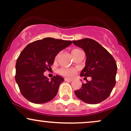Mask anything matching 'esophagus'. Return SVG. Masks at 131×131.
I'll list each match as a JSON object with an SVG mask.
<instances>
[{
	"mask_svg": "<svg viewBox=\"0 0 131 131\" xmlns=\"http://www.w3.org/2000/svg\"><path fill=\"white\" fill-rule=\"evenodd\" d=\"M64 81H67V82H71L72 79H68V78H65V79H64Z\"/></svg>",
	"mask_w": 131,
	"mask_h": 131,
	"instance_id": "obj_1",
	"label": "esophagus"
}]
</instances>
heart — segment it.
<instances>
[{"mask_svg": "<svg viewBox=\"0 0 131 131\" xmlns=\"http://www.w3.org/2000/svg\"><path fill=\"white\" fill-rule=\"evenodd\" d=\"M79 49H73V50L71 51L72 55H73L74 54L77 52L78 51H79ZM76 71L77 70L75 68H61L60 70H59V73L60 74L62 75V76H66V77H72L74 75L76 74Z\"/></svg>", "mask_w": 131, "mask_h": 131, "instance_id": "b5f03b06", "label": "heart"}]
</instances>
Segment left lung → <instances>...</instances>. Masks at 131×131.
Here are the masks:
<instances>
[{
    "label": "left lung",
    "instance_id": "1",
    "mask_svg": "<svg viewBox=\"0 0 131 131\" xmlns=\"http://www.w3.org/2000/svg\"><path fill=\"white\" fill-rule=\"evenodd\" d=\"M73 43L84 50L86 61L81 76L91 77L74 93L82 101L89 104L100 103L109 97L116 84V63L103 47L89 38L74 40Z\"/></svg>",
    "mask_w": 131,
    "mask_h": 131
}]
</instances>
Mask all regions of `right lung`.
I'll list each match as a JSON object with an SVG mask.
<instances>
[{
	"label": "right lung",
	"instance_id": "add662e5",
	"mask_svg": "<svg viewBox=\"0 0 131 131\" xmlns=\"http://www.w3.org/2000/svg\"><path fill=\"white\" fill-rule=\"evenodd\" d=\"M71 43V40L46 37L29 43L21 52L16 60L15 81L28 101L44 103L56 96L64 79L57 75L49 80L43 73L50 68L60 51Z\"/></svg>",
	"mask_w": 131,
	"mask_h": 131
}]
</instances>
